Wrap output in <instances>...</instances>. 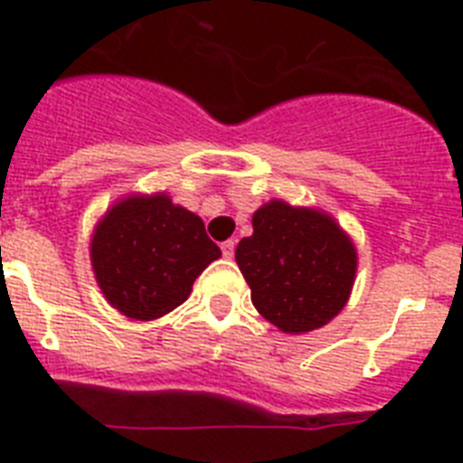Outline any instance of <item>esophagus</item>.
<instances>
[{
    "label": "esophagus",
    "mask_w": 463,
    "mask_h": 463,
    "mask_svg": "<svg viewBox=\"0 0 463 463\" xmlns=\"http://www.w3.org/2000/svg\"><path fill=\"white\" fill-rule=\"evenodd\" d=\"M234 250H236L234 241H224V243H222V255H224V258H227V260L234 258Z\"/></svg>",
    "instance_id": "esophagus-1"
}]
</instances>
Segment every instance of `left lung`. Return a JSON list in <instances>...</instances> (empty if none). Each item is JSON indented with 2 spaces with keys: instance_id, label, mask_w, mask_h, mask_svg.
<instances>
[{
  "instance_id": "obj_1",
  "label": "left lung",
  "mask_w": 463,
  "mask_h": 463,
  "mask_svg": "<svg viewBox=\"0 0 463 463\" xmlns=\"http://www.w3.org/2000/svg\"><path fill=\"white\" fill-rule=\"evenodd\" d=\"M236 264L255 309L290 335L311 333L345 309L358 267L354 241L327 213L269 201L252 215Z\"/></svg>"
}]
</instances>
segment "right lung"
<instances>
[{
    "instance_id": "add662e5",
    "label": "right lung",
    "mask_w": 463,
    "mask_h": 463,
    "mask_svg": "<svg viewBox=\"0 0 463 463\" xmlns=\"http://www.w3.org/2000/svg\"><path fill=\"white\" fill-rule=\"evenodd\" d=\"M220 255L203 220L164 192L118 199L90 239L102 295L136 321H154L180 307L196 276Z\"/></svg>"
}]
</instances>
